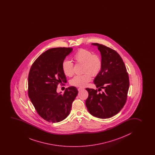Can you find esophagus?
Returning <instances> with one entry per match:
<instances>
[{"mask_svg": "<svg viewBox=\"0 0 155 155\" xmlns=\"http://www.w3.org/2000/svg\"><path fill=\"white\" fill-rule=\"evenodd\" d=\"M84 90L83 88L79 87V88H78V91H81V90Z\"/></svg>", "mask_w": 155, "mask_h": 155, "instance_id": "obj_1", "label": "esophagus"}]
</instances>
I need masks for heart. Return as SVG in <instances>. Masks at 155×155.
<instances>
[{"mask_svg":"<svg viewBox=\"0 0 155 155\" xmlns=\"http://www.w3.org/2000/svg\"><path fill=\"white\" fill-rule=\"evenodd\" d=\"M74 59L77 62L83 64V72L84 74L77 75L72 79L71 85L78 87H84L92 79V76H97L102 68V61L97 54H93L90 51L81 49L75 54ZM62 70L64 74L71 77L74 74V63L68 60L63 61Z\"/></svg>","mask_w":155,"mask_h":155,"instance_id":"heart-1","label":"heart"}]
</instances>
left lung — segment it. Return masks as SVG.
Returning a JSON list of instances; mask_svg holds the SVG:
<instances>
[{"label":"left lung","instance_id":"8db88e82","mask_svg":"<svg viewBox=\"0 0 155 155\" xmlns=\"http://www.w3.org/2000/svg\"><path fill=\"white\" fill-rule=\"evenodd\" d=\"M102 68L95 78L94 83L98 90L86 88L88 97L86 106L91 114L99 118H109L117 114L125 104L130 81L125 65L116 51L98 43ZM101 89L105 91L99 93Z\"/></svg>","mask_w":155,"mask_h":155}]
</instances>
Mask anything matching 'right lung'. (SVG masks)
Listing matches in <instances>:
<instances>
[{
    "label": "right lung",
    "instance_id": "right-lung-1",
    "mask_svg": "<svg viewBox=\"0 0 155 155\" xmlns=\"http://www.w3.org/2000/svg\"><path fill=\"white\" fill-rule=\"evenodd\" d=\"M72 51L70 47L48 49L35 61L30 70L28 96L38 114L48 122L65 119L78 93L74 86L67 88L63 94L56 92L59 84L63 85L67 81L62 65Z\"/></svg>",
    "mask_w": 155,
    "mask_h": 155
}]
</instances>
